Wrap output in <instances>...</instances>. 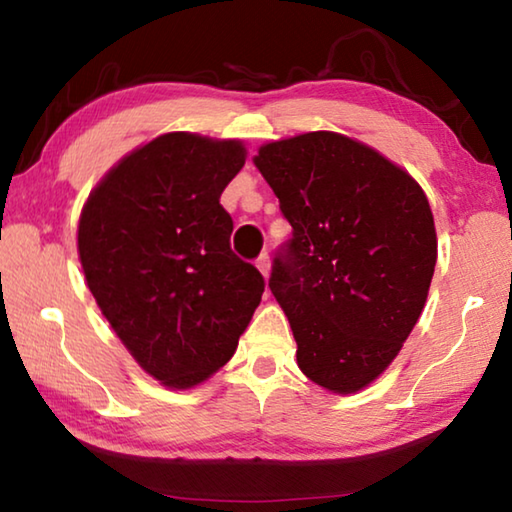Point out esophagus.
<instances>
[{"label": "esophagus", "instance_id": "esophagus-1", "mask_svg": "<svg viewBox=\"0 0 512 512\" xmlns=\"http://www.w3.org/2000/svg\"><path fill=\"white\" fill-rule=\"evenodd\" d=\"M255 266L259 268V273H262L264 277H268V273H271V259H268V255H266V253L257 257Z\"/></svg>", "mask_w": 512, "mask_h": 512}]
</instances>
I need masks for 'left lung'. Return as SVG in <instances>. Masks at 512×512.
<instances>
[{
    "label": "left lung",
    "mask_w": 512,
    "mask_h": 512,
    "mask_svg": "<svg viewBox=\"0 0 512 512\" xmlns=\"http://www.w3.org/2000/svg\"><path fill=\"white\" fill-rule=\"evenodd\" d=\"M255 167L293 237L268 287L287 314L298 366L332 393H357L402 350L438 257L422 187L375 149L316 131L264 144Z\"/></svg>",
    "instance_id": "left-lung-1"
}]
</instances>
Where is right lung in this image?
<instances>
[{"label":"right lung","mask_w":512,"mask_h":512,"mask_svg":"<svg viewBox=\"0 0 512 512\" xmlns=\"http://www.w3.org/2000/svg\"><path fill=\"white\" fill-rule=\"evenodd\" d=\"M246 162L239 140L167 133L94 187L79 257L94 300L135 361L169 388L228 363L262 300L264 277L230 248L219 198Z\"/></svg>","instance_id":"add662e5"}]
</instances>
